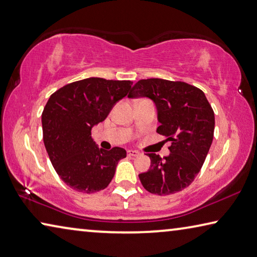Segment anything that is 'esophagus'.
<instances>
[{"label": "esophagus", "mask_w": 257, "mask_h": 257, "mask_svg": "<svg viewBox=\"0 0 257 257\" xmlns=\"http://www.w3.org/2000/svg\"><path fill=\"white\" fill-rule=\"evenodd\" d=\"M128 156L129 157H133V158H135V157H138V156H141V153L138 152V151H135V150H128Z\"/></svg>", "instance_id": "esophagus-1"}]
</instances>
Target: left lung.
Here are the masks:
<instances>
[{
  "label": "left lung",
  "mask_w": 257,
  "mask_h": 257,
  "mask_svg": "<svg viewBox=\"0 0 257 257\" xmlns=\"http://www.w3.org/2000/svg\"><path fill=\"white\" fill-rule=\"evenodd\" d=\"M128 97L154 101L160 122L157 133L172 142L168 157L146 154L151 167L140 174L142 185L158 195L184 190L200 172L214 137V111L205 93L182 81L146 79L138 81Z\"/></svg>",
  "instance_id": "left-lung-1"
}]
</instances>
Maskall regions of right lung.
Instances as JSON below:
<instances>
[{
	"mask_svg": "<svg viewBox=\"0 0 257 257\" xmlns=\"http://www.w3.org/2000/svg\"><path fill=\"white\" fill-rule=\"evenodd\" d=\"M132 81L101 77L75 81L55 91L42 112L43 142L56 173L83 193L104 190L125 150L99 149L91 129L104 121L116 101L127 96Z\"/></svg>",
	"mask_w": 257,
	"mask_h": 257,
	"instance_id": "1",
	"label": "right lung"
}]
</instances>
